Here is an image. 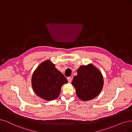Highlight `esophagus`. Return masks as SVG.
Here are the masks:
<instances>
[{
    "label": "esophagus",
    "instance_id": "obj_1",
    "mask_svg": "<svg viewBox=\"0 0 132 132\" xmlns=\"http://www.w3.org/2000/svg\"><path fill=\"white\" fill-rule=\"evenodd\" d=\"M67 80H68V82H69V83H70V82L72 81V78L70 77H68Z\"/></svg>",
    "mask_w": 132,
    "mask_h": 132
}]
</instances>
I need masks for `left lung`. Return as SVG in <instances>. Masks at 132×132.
Here are the masks:
<instances>
[{"label": "left lung", "instance_id": "1", "mask_svg": "<svg viewBox=\"0 0 132 132\" xmlns=\"http://www.w3.org/2000/svg\"><path fill=\"white\" fill-rule=\"evenodd\" d=\"M77 72L72 84L78 97L82 101H89L98 96L103 86L101 71L92 64H89L80 66Z\"/></svg>", "mask_w": 132, "mask_h": 132}]
</instances>
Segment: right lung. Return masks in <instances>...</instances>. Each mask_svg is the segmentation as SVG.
Here are the masks:
<instances>
[{"label":"right lung","instance_id":"1","mask_svg":"<svg viewBox=\"0 0 132 132\" xmlns=\"http://www.w3.org/2000/svg\"><path fill=\"white\" fill-rule=\"evenodd\" d=\"M67 82L66 77L50 60L42 62L36 68L31 80L34 92L46 101L54 100L59 97L62 86Z\"/></svg>","mask_w":132,"mask_h":132}]
</instances>
